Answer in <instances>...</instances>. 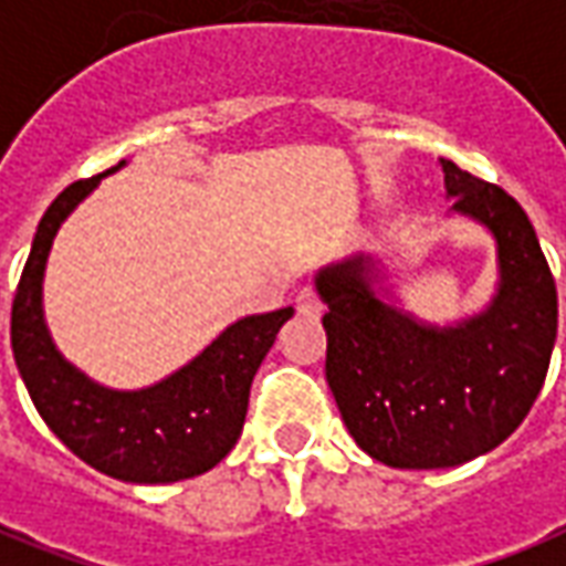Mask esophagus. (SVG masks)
<instances>
[{
  "label": "esophagus",
  "mask_w": 566,
  "mask_h": 566,
  "mask_svg": "<svg viewBox=\"0 0 566 566\" xmlns=\"http://www.w3.org/2000/svg\"><path fill=\"white\" fill-rule=\"evenodd\" d=\"M296 312H300V315H321V300L312 287H303V291L296 294Z\"/></svg>",
  "instance_id": "obj_1"
}]
</instances>
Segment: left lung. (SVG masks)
Wrapping results in <instances>:
<instances>
[{
    "mask_svg": "<svg viewBox=\"0 0 566 566\" xmlns=\"http://www.w3.org/2000/svg\"><path fill=\"white\" fill-rule=\"evenodd\" d=\"M449 214L494 242L497 282L451 321L409 312L385 260L345 254L315 272L327 385L348 433L397 470H446L497 449L531 412L558 336V291L515 199L439 157Z\"/></svg>",
    "mask_w": 566,
    "mask_h": 566,
    "instance_id": "left-lung-1",
    "label": "left lung"
}]
</instances>
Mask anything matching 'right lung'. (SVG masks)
Wrapping results in <instances>:
<instances>
[{
    "mask_svg": "<svg viewBox=\"0 0 566 566\" xmlns=\"http://www.w3.org/2000/svg\"><path fill=\"white\" fill-rule=\"evenodd\" d=\"M124 166L69 185L44 211L14 294L11 348L39 416L72 454L120 482L166 485L209 473L233 449L254 373L294 308L233 321L185 367L145 388H108L75 367L48 331L44 270L69 214Z\"/></svg>",
    "mask_w": 566,
    "mask_h": 566,
    "instance_id": "obj_1",
    "label": "right lung"
}]
</instances>
